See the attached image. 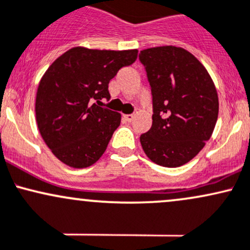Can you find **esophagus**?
Returning <instances> with one entry per match:
<instances>
[{
	"label": "esophagus",
	"mask_w": 250,
	"mask_h": 250,
	"mask_svg": "<svg viewBox=\"0 0 250 250\" xmlns=\"http://www.w3.org/2000/svg\"><path fill=\"white\" fill-rule=\"evenodd\" d=\"M133 118H134L133 114H125V116H124V119L126 120V122H128V123L132 122Z\"/></svg>",
	"instance_id": "obj_1"
}]
</instances>
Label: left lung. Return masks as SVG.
<instances>
[{
	"label": "left lung",
	"instance_id": "1",
	"mask_svg": "<svg viewBox=\"0 0 250 250\" xmlns=\"http://www.w3.org/2000/svg\"><path fill=\"white\" fill-rule=\"evenodd\" d=\"M152 94V126L140 136L156 164H186L210 139L218 117V97L206 67L191 53L175 46L140 52Z\"/></svg>",
	"mask_w": 250,
	"mask_h": 250
}]
</instances>
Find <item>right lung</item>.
I'll return each mask as SVG.
<instances>
[{
  "mask_svg": "<svg viewBox=\"0 0 250 250\" xmlns=\"http://www.w3.org/2000/svg\"><path fill=\"white\" fill-rule=\"evenodd\" d=\"M137 54V49L74 47L43 74L36 93V123L47 146L66 165L87 167L105 152L122 117L100 107V100H110L108 83Z\"/></svg>",
  "mask_w": 250,
  "mask_h": 250,
  "instance_id": "right-lung-1",
  "label": "right lung"
}]
</instances>
